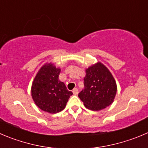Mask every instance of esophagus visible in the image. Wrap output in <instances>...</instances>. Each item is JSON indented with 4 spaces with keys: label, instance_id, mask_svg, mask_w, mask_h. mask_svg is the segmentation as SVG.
<instances>
[{
    "label": "esophagus",
    "instance_id": "1",
    "mask_svg": "<svg viewBox=\"0 0 148 148\" xmlns=\"http://www.w3.org/2000/svg\"><path fill=\"white\" fill-rule=\"evenodd\" d=\"M73 93L74 94H75V95H77V94H78V89L77 88H73Z\"/></svg>",
    "mask_w": 148,
    "mask_h": 148
}]
</instances>
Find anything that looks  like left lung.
<instances>
[{
	"mask_svg": "<svg viewBox=\"0 0 148 148\" xmlns=\"http://www.w3.org/2000/svg\"><path fill=\"white\" fill-rule=\"evenodd\" d=\"M84 89L78 97L88 109L99 111L113 102L117 92V85L108 67L100 62L86 70L84 78Z\"/></svg>",
	"mask_w": 148,
	"mask_h": 148,
	"instance_id": "1",
	"label": "left lung"
}]
</instances>
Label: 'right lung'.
<instances>
[{
	"mask_svg": "<svg viewBox=\"0 0 148 148\" xmlns=\"http://www.w3.org/2000/svg\"><path fill=\"white\" fill-rule=\"evenodd\" d=\"M60 71L61 69L53 63H46L38 70L32 84L31 95L35 104L49 113L63 110L73 94L59 79Z\"/></svg>",
	"mask_w": 148,
	"mask_h": 148,
	"instance_id": "obj_1",
	"label": "right lung"
}]
</instances>
